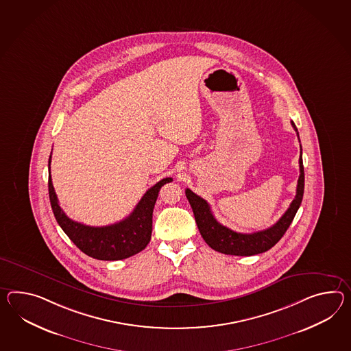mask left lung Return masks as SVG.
Returning <instances> with one entry per match:
<instances>
[{"instance_id":"left-lung-1","label":"left lung","mask_w":351,"mask_h":351,"mask_svg":"<svg viewBox=\"0 0 351 351\" xmlns=\"http://www.w3.org/2000/svg\"><path fill=\"white\" fill-rule=\"evenodd\" d=\"M291 125L300 138L298 129L293 121H291ZM300 172L297 194L293 199L288 210L282 214V218L270 228H266L264 231L254 232V233H239L227 228L226 226H223L215 219V217L210 210V206L206 203V200L197 195L195 193H193L190 189H186L185 194L190 206L193 208L197 228L202 237L209 245V247L226 255L252 256V255L265 252L273 247L274 245H276L278 241L282 239L284 233L289 228L303 199L304 167H303V160H302V145H300Z\"/></svg>"}]
</instances>
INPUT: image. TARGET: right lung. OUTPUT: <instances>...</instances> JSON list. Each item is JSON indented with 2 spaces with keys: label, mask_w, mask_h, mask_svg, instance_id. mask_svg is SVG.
I'll return each instance as SVG.
<instances>
[{
  "label": "right lung",
  "mask_w": 351,
  "mask_h": 351,
  "mask_svg": "<svg viewBox=\"0 0 351 351\" xmlns=\"http://www.w3.org/2000/svg\"><path fill=\"white\" fill-rule=\"evenodd\" d=\"M51 154L48 161V189L51 210L60 228L84 254L97 260L115 261L133 256L145 250L151 241L152 214L158 191L166 182H171V178L162 179L148 189L134 210L125 219L110 226L91 227L72 221L62 210L51 184Z\"/></svg>",
  "instance_id": "add662e5"
}]
</instances>
